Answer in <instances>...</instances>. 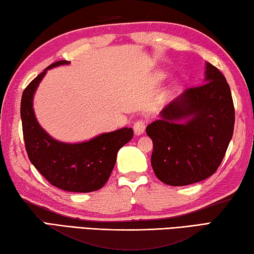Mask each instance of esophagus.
<instances>
[{"label":"esophagus","instance_id":"obj_1","mask_svg":"<svg viewBox=\"0 0 254 254\" xmlns=\"http://www.w3.org/2000/svg\"><path fill=\"white\" fill-rule=\"evenodd\" d=\"M145 128H146V123L145 120L140 119V120H137V122L134 124V131L136 135H141L143 132L145 131Z\"/></svg>","mask_w":254,"mask_h":254}]
</instances>
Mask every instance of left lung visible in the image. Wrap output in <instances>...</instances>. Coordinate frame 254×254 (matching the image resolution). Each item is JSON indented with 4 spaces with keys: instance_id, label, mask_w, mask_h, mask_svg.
I'll list each match as a JSON object with an SVG mask.
<instances>
[{
    "instance_id": "8db88e82",
    "label": "left lung",
    "mask_w": 254,
    "mask_h": 254,
    "mask_svg": "<svg viewBox=\"0 0 254 254\" xmlns=\"http://www.w3.org/2000/svg\"><path fill=\"white\" fill-rule=\"evenodd\" d=\"M205 69V83L186 89L146 128L154 173L167 185L194 184L214 174L232 138L230 86L216 66L207 62Z\"/></svg>"
}]
</instances>
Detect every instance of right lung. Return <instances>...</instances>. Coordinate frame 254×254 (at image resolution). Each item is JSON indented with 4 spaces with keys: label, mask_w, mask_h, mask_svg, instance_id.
Listing matches in <instances>:
<instances>
[{
    "label": "right lung",
    "mask_w": 254,
    "mask_h": 254,
    "mask_svg": "<svg viewBox=\"0 0 254 254\" xmlns=\"http://www.w3.org/2000/svg\"><path fill=\"white\" fill-rule=\"evenodd\" d=\"M68 64L61 60L50 64L24 89L21 99L22 129L30 162L49 183L68 192L89 193L107 183L118 150L132 138L134 131L125 127L83 143L65 144L42 129L32 108L34 92L48 69Z\"/></svg>",
    "instance_id": "1"
}]
</instances>
